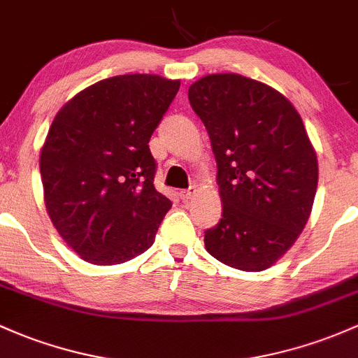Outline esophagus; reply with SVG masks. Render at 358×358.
<instances>
[{
    "instance_id": "34e87169",
    "label": "esophagus",
    "mask_w": 358,
    "mask_h": 358,
    "mask_svg": "<svg viewBox=\"0 0 358 358\" xmlns=\"http://www.w3.org/2000/svg\"><path fill=\"white\" fill-rule=\"evenodd\" d=\"M194 193H196V187H189V189H182V191H179V198L182 199V201H187V199L193 198Z\"/></svg>"
}]
</instances>
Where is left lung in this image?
Wrapping results in <instances>:
<instances>
[{"instance_id": "8db88e82", "label": "left lung", "mask_w": 358, "mask_h": 358, "mask_svg": "<svg viewBox=\"0 0 358 358\" xmlns=\"http://www.w3.org/2000/svg\"><path fill=\"white\" fill-rule=\"evenodd\" d=\"M187 95L208 131L224 203L205 230L206 251L236 270H266L302 232L316 196L302 119L275 88L236 73L205 76Z\"/></svg>"}]
</instances>
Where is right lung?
<instances>
[{"label": "right lung", "mask_w": 358, "mask_h": 358, "mask_svg": "<svg viewBox=\"0 0 358 358\" xmlns=\"http://www.w3.org/2000/svg\"><path fill=\"white\" fill-rule=\"evenodd\" d=\"M179 87L159 75L113 76L56 114L41 152L45 208L88 263H124L155 241L172 203L153 186L148 141Z\"/></svg>", "instance_id": "obj_1"}]
</instances>
